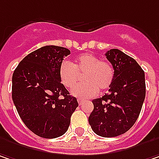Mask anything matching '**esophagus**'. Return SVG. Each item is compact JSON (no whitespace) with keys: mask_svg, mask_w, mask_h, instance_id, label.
Masks as SVG:
<instances>
[{"mask_svg":"<svg viewBox=\"0 0 159 159\" xmlns=\"http://www.w3.org/2000/svg\"><path fill=\"white\" fill-rule=\"evenodd\" d=\"M77 101H78V104H79L80 106H81V105H83V103H84V100H83V99H78V100H77Z\"/></svg>","mask_w":159,"mask_h":159,"instance_id":"obj_1","label":"esophagus"}]
</instances>
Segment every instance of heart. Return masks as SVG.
Returning <instances> with one entry per match:
<instances>
[{
	"mask_svg": "<svg viewBox=\"0 0 159 159\" xmlns=\"http://www.w3.org/2000/svg\"><path fill=\"white\" fill-rule=\"evenodd\" d=\"M83 77L84 83L72 90V94L79 98H89L110 87L115 78L111 63L101 60L92 53L79 55L73 64L63 62L59 67V78L66 88L74 87Z\"/></svg>",
	"mask_w": 159,
	"mask_h": 159,
	"instance_id": "b5f03b06",
	"label": "heart"
}]
</instances>
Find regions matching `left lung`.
<instances>
[{"label":"left lung","instance_id":"left-lung-1","mask_svg":"<svg viewBox=\"0 0 159 159\" xmlns=\"http://www.w3.org/2000/svg\"><path fill=\"white\" fill-rule=\"evenodd\" d=\"M106 56L115 70L108 94L92 101L88 121L100 137H114L128 131L136 123L146 96L145 73L135 59L118 49Z\"/></svg>","mask_w":159,"mask_h":159}]
</instances>
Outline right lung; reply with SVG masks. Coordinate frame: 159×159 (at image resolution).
I'll return each mask as SVG.
<instances>
[{"instance_id": "add662e5", "label": "right lung", "mask_w": 159, "mask_h": 159, "mask_svg": "<svg viewBox=\"0 0 159 159\" xmlns=\"http://www.w3.org/2000/svg\"><path fill=\"white\" fill-rule=\"evenodd\" d=\"M69 54L65 47L46 45L25 56L13 72L12 101L22 122L39 137L63 136L78 107L59 78V67Z\"/></svg>"}]
</instances>
